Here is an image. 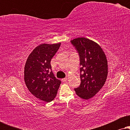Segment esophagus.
Returning a JSON list of instances; mask_svg holds the SVG:
<instances>
[{
    "label": "esophagus",
    "mask_w": 130,
    "mask_h": 130,
    "mask_svg": "<svg viewBox=\"0 0 130 130\" xmlns=\"http://www.w3.org/2000/svg\"><path fill=\"white\" fill-rule=\"evenodd\" d=\"M67 79H68V78L65 77V78H64V79H62V81L64 82H66L67 80Z\"/></svg>",
    "instance_id": "1"
}]
</instances>
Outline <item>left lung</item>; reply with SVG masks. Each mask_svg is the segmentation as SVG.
Instances as JSON below:
<instances>
[{"label": "left lung", "instance_id": "obj_1", "mask_svg": "<svg viewBox=\"0 0 130 130\" xmlns=\"http://www.w3.org/2000/svg\"><path fill=\"white\" fill-rule=\"evenodd\" d=\"M80 56L81 83L74 89L82 99L93 97L105 83L108 76V61L102 48L96 42L85 37L71 41Z\"/></svg>", "mask_w": 130, "mask_h": 130}]
</instances>
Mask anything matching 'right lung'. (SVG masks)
<instances>
[{"label": "right lung", "instance_id": "obj_1", "mask_svg": "<svg viewBox=\"0 0 130 130\" xmlns=\"http://www.w3.org/2000/svg\"><path fill=\"white\" fill-rule=\"evenodd\" d=\"M61 42L42 44L34 49L24 67V80L29 91L41 101H52L56 96L61 81L54 77L51 60L59 48Z\"/></svg>", "mask_w": 130, "mask_h": 130}]
</instances>
